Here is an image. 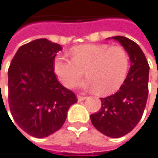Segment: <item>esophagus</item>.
I'll use <instances>...</instances> for the list:
<instances>
[{"label": "esophagus", "mask_w": 158, "mask_h": 158, "mask_svg": "<svg viewBox=\"0 0 158 158\" xmlns=\"http://www.w3.org/2000/svg\"><path fill=\"white\" fill-rule=\"evenodd\" d=\"M77 98H78V101H79V102L84 101V100L87 98L86 97H83V96H80V95H78V97H77Z\"/></svg>", "instance_id": "obj_1"}]
</instances>
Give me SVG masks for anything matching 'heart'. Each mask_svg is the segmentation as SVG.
<instances>
[{
	"label": "heart",
	"mask_w": 158,
	"mask_h": 158,
	"mask_svg": "<svg viewBox=\"0 0 158 158\" xmlns=\"http://www.w3.org/2000/svg\"><path fill=\"white\" fill-rule=\"evenodd\" d=\"M71 59L58 55L53 69L62 85L71 87L82 75L88 78L79 85L95 89L99 95H109L118 90L124 82L129 69V56L120 45L88 44L70 50Z\"/></svg>",
	"instance_id": "b5f03b06"
}]
</instances>
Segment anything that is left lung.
I'll list each match as a JSON object with an SVG mask.
<instances>
[{
    "mask_svg": "<svg viewBox=\"0 0 158 158\" xmlns=\"http://www.w3.org/2000/svg\"><path fill=\"white\" fill-rule=\"evenodd\" d=\"M124 47L131 67L115 94L101 98L98 113L90 115L94 127L111 138H120L134 129L143 115L148 95L149 65L140 47L124 36L112 37Z\"/></svg>",
    "mask_w": 158,
    "mask_h": 158,
    "instance_id": "1",
    "label": "left lung"
}]
</instances>
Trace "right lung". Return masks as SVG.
<instances>
[{"instance_id": "right-lung-1", "label": "right lung", "mask_w": 158, "mask_h": 158, "mask_svg": "<svg viewBox=\"0 0 158 158\" xmlns=\"http://www.w3.org/2000/svg\"><path fill=\"white\" fill-rule=\"evenodd\" d=\"M61 49L45 38L34 40L19 48L8 70L11 115L22 131L35 138L60 129L69 108L77 102L75 94L60 84L53 70L54 58Z\"/></svg>"}]
</instances>
